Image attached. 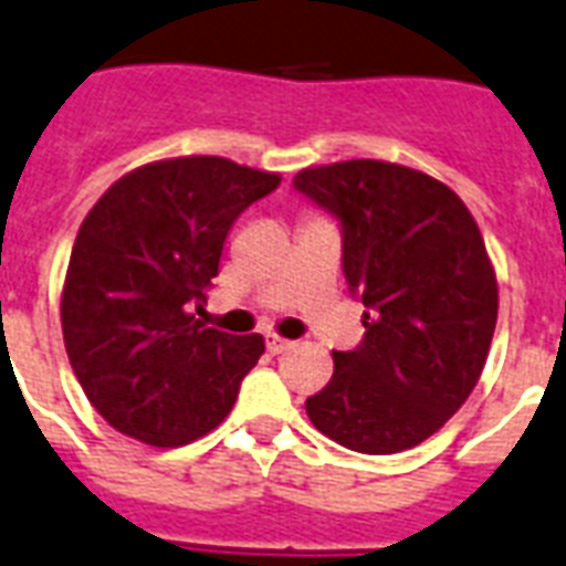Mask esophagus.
I'll return each instance as SVG.
<instances>
[{
    "label": "esophagus",
    "instance_id": "esophagus-1",
    "mask_svg": "<svg viewBox=\"0 0 566 566\" xmlns=\"http://www.w3.org/2000/svg\"><path fill=\"white\" fill-rule=\"evenodd\" d=\"M265 345H269L271 354H283L292 348V343H289V339H283V336H277V333H269V336H265Z\"/></svg>",
    "mask_w": 566,
    "mask_h": 566
}]
</instances>
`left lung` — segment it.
Returning <instances> with one entry per match:
<instances>
[{
    "label": "left lung",
    "mask_w": 566,
    "mask_h": 566,
    "mask_svg": "<svg viewBox=\"0 0 566 566\" xmlns=\"http://www.w3.org/2000/svg\"><path fill=\"white\" fill-rule=\"evenodd\" d=\"M292 186L343 223V271L366 313L354 352L306 398L310 422L363 454H396L461 410L488 363L496 271L475 218L440 179L378 159L304 168Z\"/></svg>",
    "instance_id": "8db88e82"
}]
</instances>
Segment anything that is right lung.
Listing matches in <instances>:
<instances>
[{"mask_svg":"<svg viewBox=\"0 0 566 566\" xmlns=\"http://www.w3.org/2000/svg\"><path fill=\"white\" fill-rule=\"evenodd\" d=\"M280 174L221 156L129 170L78 227L61 331L87 401L126 437L177 449L223 422L265 352L260 333L206 327L200 310L239 214Z\"/></svg>","mask_w":566,"mask_h":566,"instance_id":"obj_1","label":"right lung"}]
</instances>
